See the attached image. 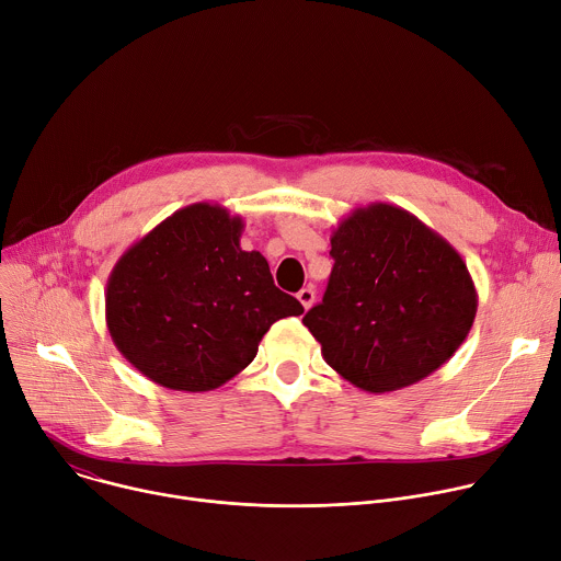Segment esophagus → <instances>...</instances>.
Returning <instances> with one entry per match:
<instances>
[{
    "label": "esophagus",
    "instance_id": "obj_1",
    "mask_svg": "<svg viewBox=\"0 0 561 561\" xmlns=\"http://www.w3.org/2000/svg\"><path fill=\"white\" fill-rule=\"evenodd\" d=\"M296 298L300 300V306H304L306 310H310L312 304H314V289L312 287H304V289L296 294Z\"/></svg>",
    "mask_w": 561,
    "mask_h": 561
}]
</instances>
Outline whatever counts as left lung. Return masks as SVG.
<instances>
[{
	"mask_svg": "<svg viewBox=\"0 0 561 561\" xmlns=\"http://www.w3.org/2000/svg\"><path fill=\"white\" fill-rule=\"evenodd\" d=\"M334 267L304 325L343 379L391 393L438 370L467 339L479 294L460 253L413 213L375 202L330 238Z\"/></svg>",
	"mask_w": 561,
	"mask_h": 561,
	"instance_id": "obj_1",
	"label": "left lung"
}]
</instances>
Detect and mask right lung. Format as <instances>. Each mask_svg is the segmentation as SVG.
<instances>
[{
  "label": "right lung",
  "instance_id": "obj_1",
  "mask_svg": "<svg viewBox=\"0 0 561 561\" xmlns=\"http://www.w3.org/2000/svg\"><path fill=\"white\" fill-rule=\"evenodd\" d=\"M244 222L220 204L175 210L114 265L105 321L118 353L170 391L204 393L244 370L265 332L304 306L274 285Z\"/></svg>",
  "mask_w": 561,
  "mask_h": 561
}]
</instances>
